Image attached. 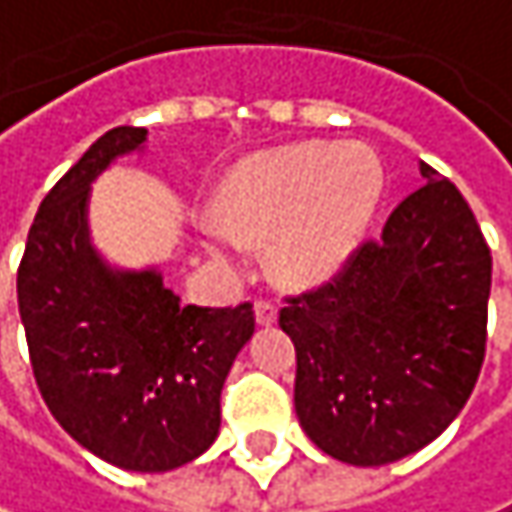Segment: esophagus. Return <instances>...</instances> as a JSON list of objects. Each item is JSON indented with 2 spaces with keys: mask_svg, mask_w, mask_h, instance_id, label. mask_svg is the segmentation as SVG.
Segmentation results:
<instances>
[{
  "mask_svg": "<svg viewBox=\"0 0 512 512\" xmlns=\"http://www.w3.org/2000/svg\"><path fill=\"white\" fill-rule=\"evenodd\" d=\"M253 314H256V323H259V326H274L276 314H279V311H276L274 303L259 300V303H256V309H253Z\"/></svg>",
  "mask_w": 512,
  "mask_h": 512,
  "instance_id": "obj_1",
  "label": "esophagus"
}]
</instances>
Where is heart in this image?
Returning a JSON list of instances; mask_svg holds the SVG:
<instances>
[{"instance_id":"obj_1","label":"heart","mask_w":512,"mask_h":512,"mask_svg":"<svg viewBox=\"0 0 512 512\" xmlns=\"http://www.w3.org/2000/svg\"><path fill=\"white\" fill-rule=\"evenodd\" d=\"M387 186L370 145L303 142L241 163L218 212L198 221L209 259L236 271L244 241H271V268L288 285H317L358 250Z\"/></svg>"}]
</instances>
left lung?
<instances>
[{
    "label": "left lung",
    "instance_id": "left-lung-1",
    "mask_svg": "<svg viewBox=\"0 0 512 512\" xmlns=\"http://www.w3.org/2000/svg\"><path fill=\"white\" fill-rule=\"evenodd\" d=\"M379 241L279 311L297 349L294 411L317 449L384 466L463 411L487 347L493 256L463 195L431 165Z\"/></svg>",
    "mask_w": 512,
    "mask_h": 512
}]
</instances>
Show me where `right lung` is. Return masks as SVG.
<instances>
[{
    "mask_svg": "<svg viewBox=\"0 0 512 512\" xmlns=\"http://www.w3.org/2000/svg\"><path fill=\"white\" fill-rule=\"evenodd\" d=\"M145 136L107 130L57 180L28 230L17 297L34 379L63 431L119 469L168 472L215 443L253 309L180 306L160 268L110 265L92 244V183L142 154Z\"/></svg>",
    "mask_w": 512,
    "mask_h": 512,
    "instance_id": "1",
    "label": "right lung"
}]
</instances>
